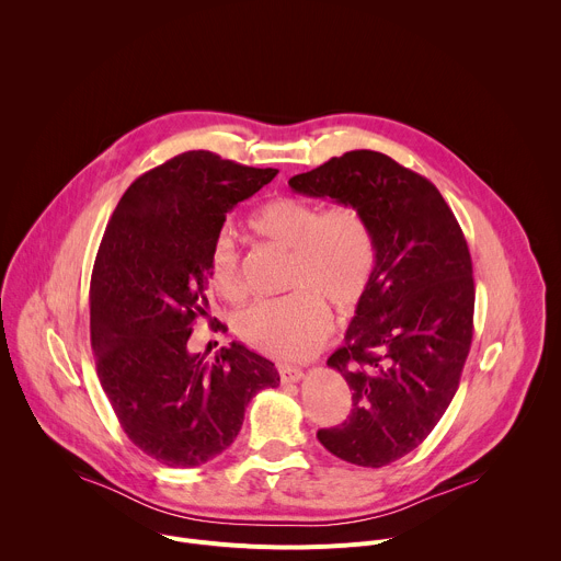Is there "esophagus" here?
<instances>
[{"instance_id": "esophagus-1", "label": "esophagus", "mask_w": 561, "mask_h": 561, "mask_svg": "<svg viewBox=\"0 0 561 561\" xmlns=\"http://www.w3.org/2000/svg\"><path fill=\"white\" fill-rule=\"evenodd\" d=\"M277 373H279V379L284 381V383H295V381H299L301 379V368H297V366H288V364H279L277 366Z\"/></svg>"}]
</instances>
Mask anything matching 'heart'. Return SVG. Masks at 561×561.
<instances>
[{
	"mask_svg": "<svg viewBox=\"0 0 561 561\" xmlns=\"http://www.w3.org/2000/svg\"><path fill=\"white\" fill-rule=\"evenodd\" d=\"M268 242L293 253L284 297L257 301L237 319L251 348L277 359H304L331 333V312L357 308L377 275V239L364 210L351 202L327 208L301 197H275L249 217ZM210 288L228 304L249 295L242 257L228 230L213 237L206 262Z\"/></svg>",
	"mask_w": 561,
	"mask_h": 561,
	"instance_id": "1",
	"label": "heart"
}]
</instances>
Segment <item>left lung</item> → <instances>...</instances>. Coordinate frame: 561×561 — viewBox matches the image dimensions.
<instances>
[{
  "label": "left lung",
  "mask_w": 561,
  "mask_h": 561,
  "mask_svg": "<svg viewBox=\"0 0 561 561\" xmlns=\"http://www.w3.org/2000/svg\"><path fill=\"white\" fill-rule=\"evenodd\" d=\"M288 186L359 206L377 239L373 288L329 357L353 409L317 439L344 461L381 468L415 450L457 392L474 310L466 237L442 193L383 152H344Z\"/></svg>",
  "instance_id": "obj_1"
}]
</instances>
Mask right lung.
Listing matches in <instances>:
<instances>
[{
    "mask_svg": "<svg viewBox=\"0 0 561 561\" xmlns=\"http://www.w3.org/2000/svg\"><path fill=\"white\" fill-rule=\"evenodd\" d=\"M275 175L188 150L137 178L104 230L91 277L98 377L128 439L164 466L224 453L255 392L279 383L275 364L242 344L210 364L188 353L195 319L208 317L213 237ZM208 327L221 322L208 317Z\"/></svg>",
    "mask_w": 561,
    "mask_h": 561,
    "instance_id": "right-lung-1",
    "label": "right lung"
}]
</instances>
